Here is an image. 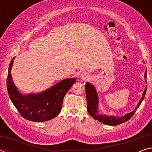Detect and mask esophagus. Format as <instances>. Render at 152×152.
Here are the masks:
<instances>
[{"label": "esophagus", "instance_id": "34e87169", "mask_svg": "<svg viewBox=\"0 0 152 152\" xmlns=\"http://www.w3.org/2000/svg\"><path fill=\"white\" fill-rule=\"evenodd\" d=\"M80 78L81 80L84 81V80H88V78H89V76L86 73H82V74H81V75H80Z\"/></svg>", "mask_w": 152, "mask_h": 152}]
</instances>
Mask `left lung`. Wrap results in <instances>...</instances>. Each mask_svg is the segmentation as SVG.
<instances>
[{
  "label": "left lung",
  "mask_w": 152,
  "mask_h": 152,
  "mask_svg": "<svg viewBox=\"0 0 152 152\" xmlns=\"http://www.w3.org/2000/svg\"><path fill=\"white\" fill-rule=\"evenodd\" d=\"M147 78V72H145V79L146 80ZM85 91H86V96L87 101V109H88V113L91 116L94 118L95 120H98L99 121L101 122L103 124L107 125L115 126L119 125L121 123H125L129 120L134 115L136 110L140 107L143 100L145 97V95L147 91V86L144 90L143 96L141 97L140 102H138L137 106L136 109L133 112L127 113L123 117H117V116H108L106 115L100 114L99 110V97L96 89L93 85H92L89 82H86L85 85Z\"/></svg>",
  "instance_id": "left-lung-1"
}]
</instances>
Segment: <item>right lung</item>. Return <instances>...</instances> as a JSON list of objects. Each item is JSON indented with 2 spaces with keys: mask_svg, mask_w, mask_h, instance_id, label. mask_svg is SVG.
<instances>
[{
  "mask_svg": "<svg viewBox=\"0 0 152 152\" xmlns=\"http://www.w3.org/2000/svg\"><path fill=\"white\" fill-rule=\"evenodd\" d=\"M15 57L9 64L7 79V91L12 104L25 119L42 122L58 116L62 108L64 97L76 78L63 80L46 91L37 94H20L12 81L11 70Z\"/></svg>",
  "mask_w": 152,
  "mask_h": 152,
  "instance_id": "add662e5",
  "label": "right lung"
}]
</instances>
